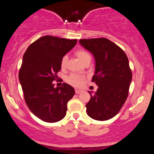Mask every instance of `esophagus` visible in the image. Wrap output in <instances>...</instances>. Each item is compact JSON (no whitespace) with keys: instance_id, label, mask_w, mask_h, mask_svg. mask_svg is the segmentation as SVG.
I'll use <instances>...</instances> for the list:
<instances>
[{"instance_id":"esophagus-1","label":"esophagus","mask_w":154,"mask_h":154,"mask_svg":"<svg viewBox=\"0 0 154 154\" xmlns=\"http://www.w3.org/2000/svg\"><path fill=\"white\" fill-rule=\"evenodd\" d=\"M75 93H77V94H80L81 93H82V90H79V89H76L75 90Z\"/></svg>"}]
</instances>
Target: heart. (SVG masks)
<instances>
[{"instance_id":"1","label":"heart","mask_w":154,"mask_h":154,"mask_svg":"<svg viewBox=\"0 0 154 154\" xmlns=\"http://www.w3.org/2000/svg\"><path fill=\"white\" fill-rule=\"evenodd\" d=\"M76 56L78 57V59H79V61L81 62H82L83 61H85L87 58L91 57L90 54H88V52H87L85 50H79L76 52ZM67 61V56H63L62 57V59L61 60V66L63 68L66 65ZM83 81H84V77H82V76L77 75V74H72L70 76H69L67 77V82H68L69 84L72 85L76 86V87H79L82 85Z\"/></svg>"}]
</instances>
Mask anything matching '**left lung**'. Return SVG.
Segmentation results:
<instances>
[{"mask_svg":"<svg viewBox=\"0 0 154 154\" xmlns=\"http://www.w3.org/2000/svg\"><path fill=\"white\" fill-rule=\"evenodd\" d=\"M79 43L93 54L95 74L92 78L98 89L86 104L88 115L105 121L119 113L128 96L132 72L128 56L115 43L106 38L81 39Z\"/></svg>","mask_w":154,"mask_h":154,"instance_id":"obj_1","label":"left lung"}]
</instances>
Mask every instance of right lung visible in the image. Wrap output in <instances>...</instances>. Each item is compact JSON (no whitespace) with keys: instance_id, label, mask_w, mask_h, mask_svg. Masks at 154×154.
I'll return each mask as SVG.
<instances>
[{"instance_id":"obj_1","label":"right lung","mask_w":154,"mask_h":154,"mask_svg":"<svg viewBox=\"0 0 154 154\" xmlns=\"http://www.w3.org/2000/svg\"><path fill=\"white\" fill-rule=\"evenodd\" d=\"M68 40L46 35L27 48L23 56L19 73L24 100L32 112L46 122H56L66 116L67 103L75 95V89L63 83L54 88L61 60L77 44Z\"/></svg>"}]
</instances>
